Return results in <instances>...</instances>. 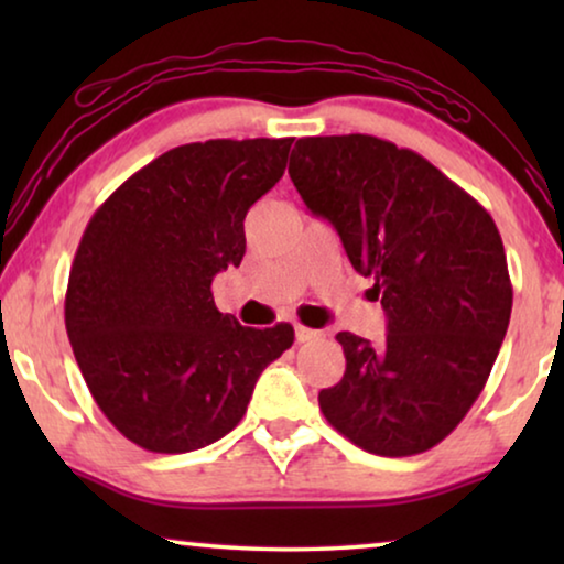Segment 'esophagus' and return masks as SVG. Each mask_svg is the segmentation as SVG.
Returning a JSON list of instances; mask_svg holds the SVG:
<instances>
[{
    "label": "esophagus",
    "instance_id": "34e87169",
    "mask_svg": "<svg viewBox=\"0 0 564 564\" xmlns=\"http://www.w3.org/2000/svg\"><path fill=\"white\" fill-rule=\"evenodd\" d=\"M318 336H321L318 330H313V328H305V326H295V338H297V344L313 341V338H318Z\"/></svg>",
    "mask_w": 564,
    "mask_h": 564
}]
</instances>
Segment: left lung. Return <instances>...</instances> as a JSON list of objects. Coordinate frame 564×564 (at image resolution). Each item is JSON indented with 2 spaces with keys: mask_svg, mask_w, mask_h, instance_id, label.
<instances>
[{
  "mask_svg": "<svg viewBox=\"0 0 564 564\" xmlns=\"http://www.w3.org/2000/svg\"><path fill=\"white\" fill-rule=\"evenodd\" d=\"M290 180L388 315L380 344L336 336L346 372L321 390L323 415L369 454L431 449L482 392L511 321L496 223L431 161L375 135L300 138Z\"/></svg>",
  "mask_w": 564,
  "mask_h": 564,
  "instance_id": "obj_1",
  "label": "left lung"
}]
</instances>
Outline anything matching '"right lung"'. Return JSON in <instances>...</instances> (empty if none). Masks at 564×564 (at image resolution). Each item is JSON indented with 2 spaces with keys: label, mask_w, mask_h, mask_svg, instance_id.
Masks as SVG:
<instances>
[{
  "label": "right lung",
  "mask_w": 564,
  "mask_h": 564,
  "mask_svg": "<svg viewBox=\"0 0 564 564\" xmlns=\"http://www.w3.org/2000/svg\"><path fill=\"white\" fill-rule=\"evenodd\" d=\"M292 138L187 143L161 153L91 215L66 288V334L84 382L122 436L156 454L238 426L290 323L246 328L213 276L241 264L249 207L282 180Z\"/></svg>",
  "instance_id": "add662e5"
}]
</instances>
